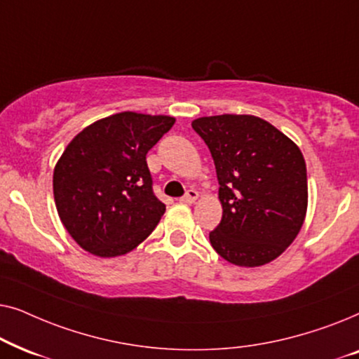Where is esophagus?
<instances>
[{"label": "esophagus", "mask_w": 359, "mask_h": 359, "mask_svg": "<svg viewBox=\"0 0 359 359\" xmlns=\"http://www.w3.org/2000/svg\"><path fill=\"white\" fill-rule=\"evenodd\" d=\"M199 198V194H198V191H194V189H189L188 193H186L183 198H181L180 201L181 203H184V204H193V203H196V199Z\"/></svg>", "instance_id": "1"}]
</instances>
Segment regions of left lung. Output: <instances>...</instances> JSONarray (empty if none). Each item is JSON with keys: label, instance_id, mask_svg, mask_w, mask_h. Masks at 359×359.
<instances>
[{"label": "left lung", "instance_id": "obj_1", "mask_svg": "<svg viewBox=\"0 0 359 359\" xmlns=\"http://www.w3.org/2000/svg\"><path fill=\"white\" fill-rule=\"evenodd\" d=\"M193 129L209 147L219 180L222 220L212 248L235 266L276 259L297 237L307 214V170L299 147L262 117H199Z\"/></svg>", "mask_w": 359, "mask_h": 359}]
</instances>
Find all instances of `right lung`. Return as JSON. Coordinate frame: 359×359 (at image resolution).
I'll return each instance as SVG.
<instances>
[{
    "label": "right lung",
    "instance_id": "add662e5",
    "mask_svg": "<svg viewBox=\"0 0 359 359\" xmlns=\"http://www.w3.org/2000/svg\"><path fill=\"white\" fill-rule=\"evenodd\" d=\"M171 116L119 112L93 122L53 168L63 227L95 257H121L154 232L165 204L151 191L147 154L175 124Z\"/></svg>",
    "mask_w": 359,
    "mask_h": 359
}]
</instances>
